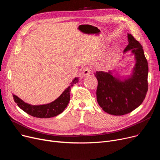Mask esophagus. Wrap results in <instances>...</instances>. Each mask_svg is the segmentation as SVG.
<instances>
[{"label": "esophagus", "mask_w": 160, "mask_h": 160, "mask_svg": "<svg viewBox=\"0 0 160 160\" xmlns=\"http://www.w3.org/2000/svg\"><path fill=\"white\" fill-rule=\"evenodd\" d=\"M91 69L90 67H86L82 70V74L83 76H85V77H86V76L91 74Z\"/></svg>", "instance_id": "obj_1"}]
</instances>
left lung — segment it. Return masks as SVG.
<instances>
[{"label":"left lung","instance_id":"1","mask_svg":"<svg viewBox=\"0 0 160 160\" xmlns=\"http://www.w3.org/2000/svg\"><path fill=\"white\" fill-rule=\"evenodd\" d=\"M128 41L124 53L130 51L136 60L129 77L122 79L112 71L95 73L97 102L105 112L113 115H125L135 110L143 102L148 91V66L142 47L130 33Z\"/></svg>","mask_w":160,"mask_h":160}]
</instances>
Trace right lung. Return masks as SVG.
<instances>
[{"mask_svg": "<svg viewBox=\"0 0 160 160\" xmlns=\"http://www.w3.org/2000/svg\"><path fill=\"white\" fill-rule=\"evenodd\" d=\"M78 82V78H75L70 86L53 102L43 105H31L24 102L18 96L13 95L14 101L24 112L38 118H50L60 114L67 108L70 100L71 87Z\"/></svg>", "mask_w": 160, "mask_h": 160, "instance_id": "add662e5", "label": "right lung"}]
</instances>
